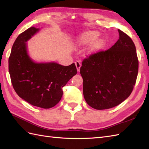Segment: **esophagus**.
<instances>
[{"instance_id":"1","label":"esophagus","mask_w":149,"mask_h":149,"mask_svg":"<svg viewBox=\"0 0 149 149\" xmlns=\"http://www.w3.org/2000/svg\"><path fill=\"white\" fill-rule=\"evenodd\" d=\"M75 66H76V68H77V71L79 72L80 68H81V62L79 61H76L75 62Z\"/></svg>"}]
</instances>
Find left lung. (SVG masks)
<instances>
[{
  "instance_id": "left-lung-1",
  "label": "left lung",
  "mask_w": 149,
  "mask_h": 149,
  "mask_svg": "<svg viewBox=\"0 0 149 149\" xmlns=\"http://www.w3.org/2000/svg\"><path fill=\"white\" fill-rule=\"evenodd\" d=\"M119 39L110 49L86 56L80 73L87 104L107 109L124 101L132 93L137 79L138 59L134 42L118 29Z\"/></svg>"
}]
</instances>
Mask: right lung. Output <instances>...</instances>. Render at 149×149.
I'll return each mask as SVG.
<instances>
[{
	"mask_svg": "<svg viewBox=\"0 0 149 149\" xmlns=\"http://www.w3.org/2000/svg\"><path fill=\"white\" fill-rule=\"evenodd\" d=\"M38 31L30 27L16 39L9 58V72L19 97L31 105L49 109L61 99L62 88L77 74V68L74 63L65 66L34 62L27 54L26 42Z\"/></svg>",
	"mask_w": 149,
	"mask_h": 149,
	"instance_id": "add662e5",
	"label": "right lung"
}]
</instances>
